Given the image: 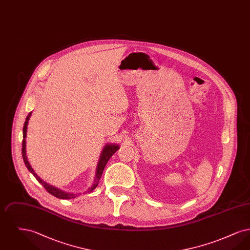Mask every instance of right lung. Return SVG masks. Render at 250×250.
Masks as SVG:
<instances>
[{
  "instance_id": "1",
  "label": "right lung",
  "mask_w": 250,
  "mask_h": 250,
  "mask_svg": "<svg viewBox=\"0 0 250 250\" xmlns=\"http://www.w3.org/2000/svg\"><path fill=\"white\" fill-rule=\"evenodd\" d=\"M31 114L32 112H30L28 114V116L26 117L25 120V123H24L23 126V140H22V157H23L24 163H25V166L27 167V168L29 169V171L36 177V180L44 187V188L46 190L48 191L49 194H51L52 196L56 197V198H59V199H62V200H69V199H74L77 197V194H73V193H67V192H64V191L61 190L59 188H55V187H52L50 185H48V183H46L45 181H43L42 179L40 178L36 172L35 170L32 168V167L30 165L28 159H27V155H26V135H27V125H28V122L30 120L31 117ZM119 149V146L118 144H107L102 153L100 155V159L98 161V164H97V168H96V172H95V182L94 184L92 185V187L87 190V192H92V191L95 189V188L97 187L98 183H99V180L102 176V173H103V170L106 167V164L107 163V161L109 160V158L112 156V155Z\"/></svg>"
}]
</instances>
